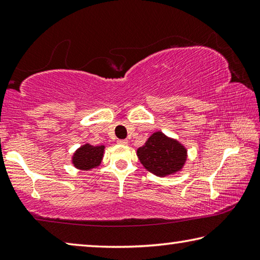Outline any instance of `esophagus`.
<instances>
[{"mask_svg": "<svg viewBox=\"0 0 260 260\" xmlns=\"http://www.w3.org/2000/svg\"><path fill=\"white\" fill-rule=\"evenodd\" d=\"M118 143L122 144V146H127L128 144V140H118Z\"/></svg>", "mask_w": 260, "mask_h": 260, "instance_id": "1", "label": "esophagus"}]
</instances>
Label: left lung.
<instances>
[{"label":"left lung","instance_id":"left-lung-1","mask_svg":"<svg viewBox=\"0 0 260 260\" xmlns=\"http://www.w3.org/2000/svg\"><path fill=\"white\" fill-rule=\"evenodd\" d=\"M138 157L149 172L157 177H166L182 169L187 151L178 141L156 132L143 147L138 149Z\"/></svg>","mask_w":260,"mask_h":260}]
</instances>
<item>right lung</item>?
Listing matches in <instances>:
<instances>
[{
    "mask_svg": "<svg viewBox=\"0 0 260 260\" xmlns=\"http://www.w3.org/2000/svg\"><path fill=\"white\" fill-rule=\"evenodd\" d=\"M104 146H90L85 144L78 149L72 158V161L76 167L80 170H90L101 164L103 157Z\"/></svg>",
    "mask_w": 260,
    "mask_h": 260,
    "instance_id": "1",
    "label": "right lung"
}]
</instances>
